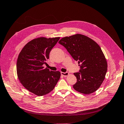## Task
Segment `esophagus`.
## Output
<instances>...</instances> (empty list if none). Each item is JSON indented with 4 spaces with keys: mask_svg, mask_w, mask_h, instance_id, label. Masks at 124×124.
Returning <instances> with one entry per match:
<instances>
[{
    "mask_svg": "<svg viewBox=\"0 0 124 124\" xmlns=\"http://www.w3.org/2000/svg\"><path fill=\"white\" fill-rule=\"evenodd\" d=\"M61 75H62L64 77H67V76L69 75V73L66 72H61Z\"/></svg>",
    "mask_w": 124,
    "mask_h": 124,
    "instance_id": "34e87169",
    "label": "esophagus"
}]
</instances>
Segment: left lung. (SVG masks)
<instances>
[{
    "label": "left lung",
    "mask_w": 124,
    "mask_h": 124,
    "mask_svg": "<svg viewBox=\"0 0 124 124\" xmlns=\"http://www.w3.org/2000/svg\"><path fill=\"white\" fill-rule=\"evenodd\" d=\"M59 43L67 49L80 66L74 73L77 82L73 87L85 94L94 93L100 87L107 71V63L100 46L93 39L77 34L62 38Z\"/></svg>",
    "instance_id": "8db88e82"
}]
</instances>
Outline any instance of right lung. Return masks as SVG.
<instances>
[{"instance_id":"obj_1","label":"right lung","mask_w":124,"mask_h":124,"mask_svg":"<svg viewBox=\"0 0 124 124\" xmlns=\"http://www.w3.org/2000/svg\"><path fill=\"white\" fill-rule=\"evenodd\" d=\"M60 37H39L30 41L19 54L16 65L18 78L31 93L43 96L52 91L61 76L59 71L44 68L50 50Z\"/></svg>"}]
</instances>
